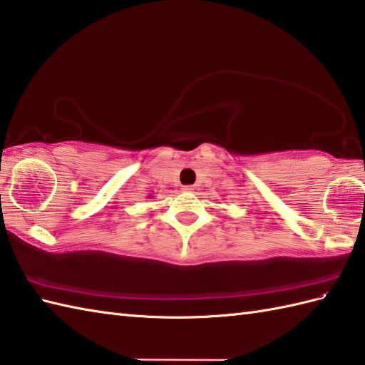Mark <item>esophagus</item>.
<instances>
[{
    "label": "esophagus",
    "mask_w": 365,
    "mask_h": 365,
    "mask_svg": "<svg viewBox=\"0 0 365 365\" xmlns=\"http://www.w3.org/2000/svg\"><path fill=\"white\" fill-rule=\"evenodd\" d=\"M182 190H183L185 192H195L196 187H195V185H188V187H183Z\"/></svg>",
    "instance_id": "obj_1"
}]
</instances>
